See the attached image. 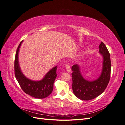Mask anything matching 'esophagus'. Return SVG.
<instances>
[{
  "label": "esophagus",
  "mask_w": 125,
  "mask_h": 125,
  "mask_svg": "<svg viewBox=\"0 0 125 125\" xmlns=\"http://www.w3.org/2000/svg\"><path fill=\"white\" fill-rule=\"evenodd\" d=\"M66 70H67L68 73H69V72H70L71 68H70V66L69 65H66Z\"/></svg>",
  "instance_id": "1"
}]
</instances>
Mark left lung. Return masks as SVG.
<instances>
[{
    "mask_svg": "<svg viewBox=\"0 0 125 125\" xmlns=\"http://www.w3.org/2000/svg\"><path fill=\"white\" fill-rule=\"evenodd\" d=\"M99 54L103 58L102 68L99 77L92 81L86 80L82 76L80 67L72 66V89L77 97L81 100L89 101L95 99L103 93L110 79L111 62L110 55L105 45L101 42L99 45Z\"/></svg>",
    "mask_w": 125,
    "mask_h": 125,
    "instance_id": "8db88e82",
    "label": "left lung"
}]
</instances>
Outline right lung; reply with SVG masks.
I'll list each match as a JSON object with an SVG mask.
<instances>
[{
	"label": "right lung",
	"instance_id": "obj_1",
	"mask_svg": "<svg viewBox=\"0 0 125 125\" xmlns=\"http://www.w3.org/2000/svg\"><path fill=\"white\" fill-rule=\"evenodd\" d=\"M23 41L19 45L14 62V73L17 80L23 91L28 95L36 99H44L50 95L54 88V83L57 77V66L52 68L40 80H31L22 73L19 62V52Z\"/></svg>",
	"mask_w": 125,
	"mask_h": 125
}]
</instances>
